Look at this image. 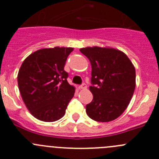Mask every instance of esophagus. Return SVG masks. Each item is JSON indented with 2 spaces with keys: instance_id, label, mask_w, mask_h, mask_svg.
<instances>
[{
  "instance_id": "34e87169",
  "label": "esophagus",
  "mask_w": 159,
  "mask_h": 159,
  "mask_svg": "<svg viewBox=\"0 0 159 159\" xmlns=\"http://www.w3.org/2000/svg\"><path fill=\"white\" fill-rule=\"evenodd\" d=\"M78 88H79L80 89H85L87 88V84H85V83H82Z\"/></svg>"
}]
</instances>
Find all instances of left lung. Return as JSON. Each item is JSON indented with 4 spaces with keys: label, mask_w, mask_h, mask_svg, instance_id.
<instances>
[{
    "label": "left lung",
    "mask_w": 159,
    "mask_h": 159,
    "mask_svg": "<svg viewBox=\"0 0 159 159\" xmlns=\"http://www.w3.org/2000/svg\"><path fill=\"white\" fill-rule=\"evenodd\" d=\"M89 59L93 95L86 113L96 121L116 119L128 107L136 87V70L128 56L111 48L87 47L80 49Z\"/></svg>",
    "instance_id": "obj_1"
}]
</instances>
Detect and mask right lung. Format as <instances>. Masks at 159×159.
Masks as SVG:
<instances>
[{
  "mask_svg": "<svg viewBox=\"0 0 159 159\" xmlns=\"http://www.w3.org/2000/svg\"><path fill=\"white\" fill-rule=\"evenodd\" d=\"M73 48H43L30 55L18 74V85L23 100L34 118L57 121L65 115L75 95L68 83L64 66Z\"/></svg>",
  "mask_w": 159,
  "mask_h": 159,
  "instance_id": "obj_1",
  "label": "right lung"
}]
</instances>
